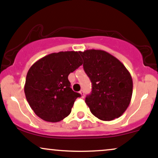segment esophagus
Segmentation results:
<instances>
[{"label": "esophagus", "instance_id": "1", "mask_svg": "<svg viewBox=\"0 0 158 158\" xmlns=\"http://www.w3.org/2000/svg\"><path fill=\"white\" fill-rule=\"evenodd\" d=\"M79 93H81V97H82V98H84V91L83 90V89H81V90L80 91Z\"/></svg>", "mask_w": 158, "mask_h": 158}]
</instances>
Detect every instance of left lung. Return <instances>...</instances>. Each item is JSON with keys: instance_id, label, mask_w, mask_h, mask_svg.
I'll return each instance as SVG.
<instances>
[{"instance_id": "obj_1", "label": "left lung", "mask_w": 158, "mask_h": 158, "mask_svg": "<svg viewBox=\"0 0 158 158\" xmlns=\"http://www.w3.org/2000/svg\"><path fill=\"white\" fill-rule=\"evenodd\" d=\"M84 69L92 83L85 102L99 119L112 120L121 116L130 103L133 80L123 64L104 50L79 52Z\"/></svg>"}]
</instances>
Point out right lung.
Returning <instances> with one entry per match:
<instances>
[{"mask_svg": "<svg viewBox=\"0 0 158 158\" xmlns=\"http://www.w3.org/2000/svg\"><path fill=\"white\" fill-rule=\"evenodd\" d=\"M82 64L79 52L65 51L49 54L31 65L24 91L39 118L55 123L69 116L81 94L72 90L68 77Z\"/></svg>", "mask_w": 158, "mask_h": 158, "instance_id": "add662e5", "label": "right lung"}]
</instances>
